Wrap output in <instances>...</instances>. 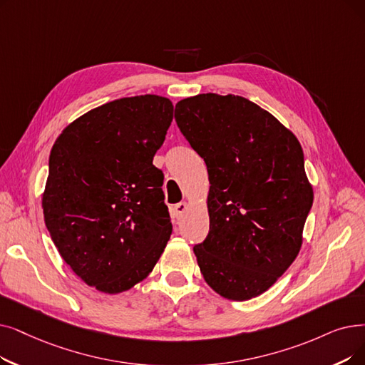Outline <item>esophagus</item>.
<instances>
[{
  "label": "esophagus",
  "mask_w": 365,
  "mask_h": 365,
  "mask_svg": "<svg viewBox=\"0 0 365 365\" xmlns=\"http://www.w3.org/2000/svg\"><path fill=\"white\" fill-rule=\"evenodd\" d=\"M186 210H187V202L186 201H182V202L176 204L173 207V212H174V215H176V217H182Z\"/></svg>",
  "instance_id": "esophagus-1"
}]
</instances>
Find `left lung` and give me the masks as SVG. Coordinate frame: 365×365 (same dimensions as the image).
<instances>
[{
  "label": "left lung",
  "instance_id": "left-lung-1",
  "mask_svg": "<svg viewBox=\"0 0 365 365\" xmlns=\"http://www.w3.org/2000/svg\"><path fill=\"white\" fill-rule=\"evenodd\" d=\"M174 119L209 173L210 230L194 246L204 280L246 301L273 287L297 258L313 204L297 137L239 95L200 93Z\"/></svg>",
  "mask_w": 365,
  "mask_h": 365
}]
</instances>
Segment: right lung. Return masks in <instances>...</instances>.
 <instances>
[{
  "mask_svg": "<svg viewBox=\"0 0 365 365\" xmlns=\"http://www.w3.org/2000/svg\"><path fill=\"white\" fill-rule=\"evenodd\" d=\"M173 108L150 93L110 101L71 122L52 148L41 198L47 231L71 270L101 292L146 279L171 235L153 156Z\"/></svg>",
  "mask_w": 365,
  "mask_h": 365,
  "instance_id": "obj_1",
  "label": "right lung"
}]
</instances>
